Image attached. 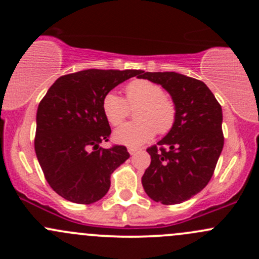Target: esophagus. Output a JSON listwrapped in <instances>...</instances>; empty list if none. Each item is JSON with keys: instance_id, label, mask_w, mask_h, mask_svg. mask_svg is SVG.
Segmentation results:
<instances>
[{"instance_id": "34e87169", "label": "esophagus", "mask_w": 259, "mask_h": 259, "mask_svg": "<svg viewBox=\"0 0 259 259\" xmlns=\"http://www.w3.org/2000/svg\"><path fill=\"white\" fill-rule=\"evenodd\" d=\"M127 151L130 153V155H134V154H137L138 151H140L139 148H133V146H130L129 149H127Z\"/></svg>"}]
</instances>
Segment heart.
<instances>
[{
  "instance_id": "b5f03b06",
  "label": "heart",
  "mask_w": 259,
  "mask_h": 259,
  "mask_svg": "<svg viewBox=\"0 0 259 259\" xmlns=\"http://www.w3.org/2000/svg\"><path fill=\"white\" fill-rule=\"evenodd\" d=\"M124 98L109 91L103 99V113L109 124L117 126L126 119L130 108L135 110L137 121L117 127L114 140L124 145H142L153 139L156 132L165 134L173 127L177 119L176 104L164 93L163 88L149 80H134L125 88Z\"/></svg>"
}]
</instances>
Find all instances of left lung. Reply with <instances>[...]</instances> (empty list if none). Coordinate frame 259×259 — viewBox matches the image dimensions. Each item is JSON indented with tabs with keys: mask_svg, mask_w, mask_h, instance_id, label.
Returning <instances> with one entry per match:
<instances>
[{
	"mask_svg": "<svg viewBox=\"0 0 259 259\" xmlns=\"http://www.w3.org/2000/svg\"><path fill=\"white\" fill-rule=\"evenodd\" d=\"M171 96L177 119L168 134L146 151L150 165L142 178L145 193L161 204H179L209 183L224 144L222 106L203 81L178 72H138Z\"/></svg>",
	"mask_w": 259,
	"mask_h": 259,
	"instance_id": "left-lung-1",
	"label": "left lung"
}]
</instances>
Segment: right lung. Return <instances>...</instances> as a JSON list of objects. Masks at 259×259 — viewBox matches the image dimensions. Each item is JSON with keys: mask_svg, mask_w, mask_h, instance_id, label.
Listing matches in <instances>:
<instances>
[{"mask_svg": "<svg viewBox=\"0 0 259 259\" xmlns=\"http://www.w3.org/2000/svg\"><path fill=\"white\" fill-rule=\"evenodd\" d=\"M137 74V70L89 69L64 75L41 100L36 156L50 187L66 200L79 204L100 200L110 188L111 173L130 156L122 145L100 146L111 134L103 99Z\"/></svg>", "mask_w": 259, "mask_h": 259, "instance_id": "right-lung-1", "label": "right lung"}]
</instances>
